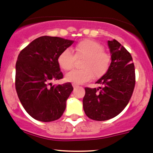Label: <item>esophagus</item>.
<instances>
[{
    "label": "esophagus",
    "mask_w": 153,
    "mask_h": 153,
    "mask_svg": "<svg viewBox=\"0 0 153 153\" xmlns=\"http://www.w3.org/2000/svg\"><path fill=\"white\" fill-rule=\"evenodd\" d=\"M72 86H73L74 88L77 87V86H78V84H76V83H72Z\"/></svg>",
    "instance_id": "1"
}]
</instances>
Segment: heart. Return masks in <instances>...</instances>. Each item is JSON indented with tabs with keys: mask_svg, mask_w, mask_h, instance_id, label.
<instances>
[{
	"mask_svg": "<svg viewBox=\"0 0 153 153\" xmlns=\"http://www.w3.org/2000/svg\"><path fill=\"white\" fill-rule=\"evenodd\" d=\"M76 58H83L81 70H73L65 75L67 81L74 83H83L89 81L93 76L95 78L102 76L108 71L111 63L110 56L104 52L101 44L93 39H86L80 41L72 49ZM75 56L70 49H65L59 54L58 64L64 70L72 68Z\"/></svg>",
	"mask_w": 153,
	"mask_h": 153,
	"instance_id": "heart-1",
	"label": "heart"
}]
</instances>
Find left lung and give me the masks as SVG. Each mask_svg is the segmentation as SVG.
Wrapping results in <instances>:
<instances>
[{
  "instance_id": "8db88e82",
  "label": "left lung",
  "mask_w": 153,
  "mask_h": 153,
  "mask_svg": "<svg viewBox=\"0 0 153 153\" xmlns=\"http://www.w3.org/2000/svg\"><path fill=\"white\" fill-rule=\"evenodd\" d=\"M111 62L108 71L96 81L103 86L85 88V114L96 121L114 118L126 107L135 87V67L129 52L116 39L108 41Z\"/></svg>"
}]
</instances>
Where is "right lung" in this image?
<instances>
[{
  "instance_id": "add662e5",
  "label": "right lung",
  "mask_w": 153,
  "mask_h": 153,
  "mask_svg": "<svg viewBox=\"0 0 153 153\" xmlns=\"http://www.w3.org/2000/svg\"><path fill=\"white\" fill-rule=\"evenodd\" d=\"M73 42L57 36H40L17 57L16 91L25 110L35 120L52 122L63 114L73 87L70 83L56 86L51 81L63 78L58 57Z\"/></svg>"
}]
</instances>
